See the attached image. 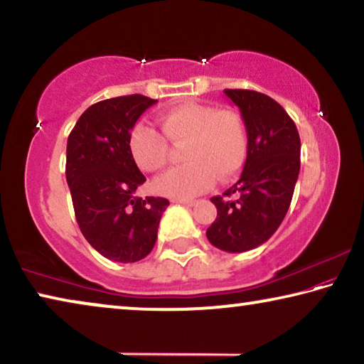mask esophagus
Instances as JSON below:
<instances>
[{"label": "esophagus", "mask_w": 364, "mask_h": 364, "mask_svg": "<svg viewBox=\"0 0 364 364\" xmlns=\"http://www.w3.org/2000/svg\"><path fill=\"white\" fill-rule=\"evenodd\" d=\"M173 202H176V204H181V205H188V207H193L197 204L196 199H173Z\"/></svg>", "instance_id": "34e87169"}]
</instances>
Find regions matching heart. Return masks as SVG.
Instances as JSON below:
<instances>
[{
  "label": "heart",
  "instance_id": "1",
  "mask_svg": "<svg viewBox=\"0 0 364 364\" xmlns=\"http://www.w3.org/2000/svg\"><path fill=\"white\" fill-rule=\"evenodd\" d=\"M164 134L146 122H138L128 136V151L144 171H159L170 159V144H184L188 164L160 175L154 188L160 194L188 199L212 188L215 176L236 175L247 157V130L234 109L212 104L181 102L160 114Z\"/></svg>",
  "mask_w": 364,
  "mask_h": 364
}]
</instances>
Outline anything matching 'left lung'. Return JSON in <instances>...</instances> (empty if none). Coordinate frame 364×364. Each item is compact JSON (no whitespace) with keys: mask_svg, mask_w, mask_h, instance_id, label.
Listing matches in <instances>:
<instances>
[{"mask_svg":"<svg viewBox=\"0 0 364 364\" xmlns=\"http://www.w3.org/2000/svg\"><path fill=\"white\" fill-rule=\"evenodd\" d=\"M225 95L241 110L249 147L239 181L210 199L217 218L207 239L225 252H245L268 241L286 217L300 171V136L269 96L252 90H225Z\"/></svg>","mask_w":364,"mask_h":364,"instance_id":"8db88e82","label":"left lung"}]
</instances>
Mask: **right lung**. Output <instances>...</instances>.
Returning a JSON list of instances; mask_svg holds the SVG:
<instances>
[{"label":"right lung","mask_w":364,"mask_h":364,"mask_svg":"<svg viewBox=\"0 0 364 364\" xmlns=\"http://www.w3.org/2000/svg\"><path fill=\"white\" fill-rule=\"evenodd\" d=\"M157 100L119 96L85 110L67 139L65 178L80 231L109 260L138 262L149 255L170 202L136 197L146 181L128 151L134 123Z\"/></svg>","instance_id":"obj_1"}]
</instances>
